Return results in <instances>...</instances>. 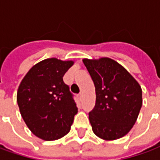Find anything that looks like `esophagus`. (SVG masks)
Returning a JSON list of instances; mask_svg holds the SVG:
<instances>
[{"label":"esophagus","mask_w":160,"mask_h":160,"mask_svg":"<svg viewBox=\"0 0 160 160\" xmlns=\"http://www.w3.org/2000/svg\"><path fill=\"white\" fill-rule=\"evenodd\" d=\"M78 98H79V99H80V100H81V99H82V92H80V93L78 94Z\"/></svg>","instance_id":"34e87169"}]
</instances>
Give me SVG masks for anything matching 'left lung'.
Wrapping results in <instances>:
<instances>
[{"mask_svg": "<svg viewBox=\"0 0 160 160\" xmlns=\"http://www.w3.org/2000/svg\"><path fill=\"white\" fill-rule=\"evenodd\" d=\"M83 63L95 87V107L89 112L93 132L106 140L122 138L132 128L142 107L139 84L110 58L84 59Z\"/></svg>", "mask_w": 160, "mask_h": 160, "instance_id": "1", "label": "left lung"}]
</instances>
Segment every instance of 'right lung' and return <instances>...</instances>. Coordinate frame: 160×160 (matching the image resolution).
I'll return each mask as SVG.
<instances>
[{"label": "right lung", "mask_w": 160, "mask_h": 160, "mask_svg": "<svg viewBox=\"0 0 160 160\" xmlns=\"http://www.w3.org/2000/svg\"><path fill=\"white\" fill-rule=\"evenodd\" d=\"M72 65L73 61L56 58L44 60L30 69L19 86L22 119L41 139L55 140L70 131L78 108L63 76Z\"/></svg>", "instance_id": "1"}]
</instances>
